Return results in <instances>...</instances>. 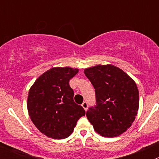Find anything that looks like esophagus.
Listing matches in <instances>:
<instances>
[{"instance_id":"34e87169","label":"esophagus","mask_w":159,"mask_h":159,"mask_svg":"<svg viewBox=\"0 0 159 159\" xmlns=\"http://www.w3.org/2000/svg\"><path fill=\"white\" fill-rule=\"evenodd\" d=\"M82 107H84V109L85 111H87L88 110V102H86V101H85V102H84L82 103Z\"/></svg>"}]
</instances>
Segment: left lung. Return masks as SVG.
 Here are the masks:
<instances>
[{"label":"left lung","instance_id":"8db88e82","mask_svg":"<svg viewBox=\"0 0 159 159\" xmlns=\"http://www.w3.org/2000/svg\"><path fill=\"white\" fill-rule=\"evenodd\" d=\"M84 74L95 88L96 99V105L87 111V118L100 135H120L137 116L139 96L135 82L111 64L86 68Z\"/></svg>","mask_w":159,"mask_h":159}]
</instances>
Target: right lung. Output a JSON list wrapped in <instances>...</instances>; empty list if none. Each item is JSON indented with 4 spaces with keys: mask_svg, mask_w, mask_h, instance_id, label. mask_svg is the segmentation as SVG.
<instances>
[{
    "mask_svg": "<svg viewBox=\"0 0 159 159\" xmlns=\"http://www.w3.org/2000/svg\"><path fill=\"white\" fill-rule=\"evenodd\" d=\"M79 70L53 67L35 81L28 95V111L31 120L41 133L54 139L71 135L85 111L73 100L74 92L69 80Z\"/></svg>",
    "mask_w": 159,
    "mask_h": 159,
    "instance_id": "add662e5",
    "label": "right lung"
}]
</instances>
